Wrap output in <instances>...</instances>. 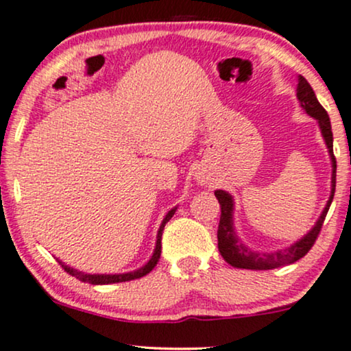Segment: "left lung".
Masks as SVG:
<instances>
[{
	"label": "left lung",
	"instance_id": "8db88e82",
	"mask_svg": "<svg viewBox=\"0 0 351 351\" xmlns=\"http://www.w3.org/2000/svg\"><path fill=\"white\" fill-rule=\"evenodd\" d=\"M298 99H300L301 107L311 117H314L321 127L322 136L326 140V145L328 148L332 158V193L328 198L326 208H324L321 218L314 224V228L302 237L301 241L295 242L289 245L288 249L278 250L274 254H258L254 250H249L236 236L234 228H232V197L224 190H216L215 197L218 198L219 206H221V216H219L218 224V249L221 252L223 258L229 265L236 268H247V270H271V268H278L283 265H289L295 263L300 258L304 257L309 252L311 247L314 245L315 239H317L319 232H321L324 219H326L327 211L330 208V203L334 200L335 193V177H337V161L334 156V136H332V127L330 120H328L327 110L319 104L317 97H315L313 88L306 81L304 76L300 75V83H298Z\"/></svg>",
	"mask_w": 351,
	"mask_h": 351
}]
</instances>
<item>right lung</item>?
I'll return each mask as SVG.
<instances>
[{
	"mask_svg": "<svg viewBox=\"0 0 351 351\" xmlns=\"http://www.w3.org/2000/svg\"><path fill=\"white\" fill-rule=\"evenodd\" d=\"M176 213V208H172L169 213L166 215V218L162 219V224L161 228H159L158 231V241H156V249H154V254L153 257H151V261L146 263L145 267H141L140 270H135V271H130V274H122V275H89V274H83V271H77V270H73L68 265H64L58 261L60 265L62 268H64V271L66 274H70L71 276H75V278L84 281V283H90V285H109V283H122V281H130V280H136V278H141V276L148 275L151 270L156 267V263L159 262V257H161V236H162V229L166 226V223L169 219L172 218V215Z\"/></svg>",
	"mask_w": 351,
	"mask_h": 351,
	"instance_id": "obj_1",
	"label": "right lung"
}]
</instances>
